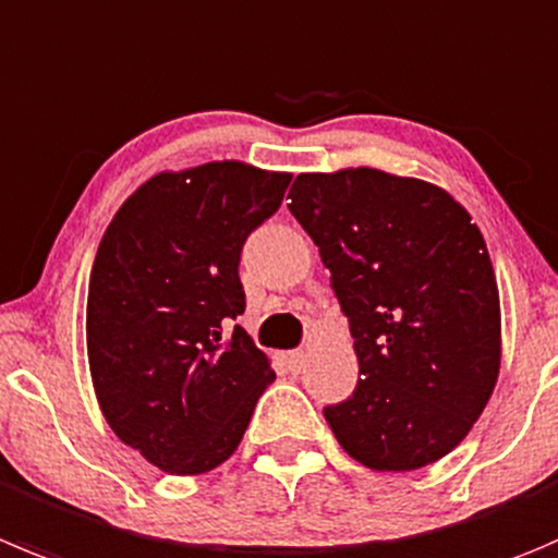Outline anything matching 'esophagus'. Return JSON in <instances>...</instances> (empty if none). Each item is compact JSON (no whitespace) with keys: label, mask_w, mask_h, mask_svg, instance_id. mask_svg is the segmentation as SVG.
Listing matches in <instances>:
<instances>
[{"label":"esophagus","mask_w":558,"mask_h":558,"mask_svg":"<svg viewBox=\"0 0 558 558\" xmlns=\"http://www.w3.org/2000/svg\"><path fill=\"white\" fill-rule=\"evenodd\" d=\"M283 362H286V367H289L291 373H300L302 367H305L307 354H305V351H286Z\"/></svg>","instance_id":"34e87169"}]
</instances>
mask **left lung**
<instances>
[{"mask_svg": "<svg viewBox=\"0 0 558 558\" xmlns=\"http://www.w3.org/2000/svg\"><path fill=\"white\" fill-rule=\"evenodd\" d=\"M289 198L360 362L354 395L324 409L335 439L373 472L441 461L501 367L499 286L477 223L445 187L367 166L300 174Z\"/></svg>", "mask_w": 558, "mask_h": 558, "instance_id": "obj_1", "label": "left lung"}]
</instances>
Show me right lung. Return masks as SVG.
Returning a JSON list of instances; mask_svg holds the SVG:
<instances>
[{"label": "right lung", "mask_w": 558, "mask_h": 558, "mask_svg": "<svg viewBox=\"0 0 558 558\" xmlns=\"http://www.w3.org/2000/svg\"><path fill=\"white\" fill-rule=\"evenodd\" d=\"M289 171L213 160L135 187L102 234L86 296L92 387L119 441L191 477L229 461L275 381L226 318L245 311L240 253L278 213Z\"/></svg>", "instance_id": "obj_1"}]
</instances>
